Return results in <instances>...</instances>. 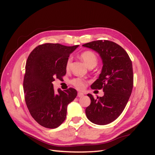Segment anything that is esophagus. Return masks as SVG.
I'll return each instance as SVG.
<instances>
[{
	"instance_id": "obj_1",
	"label": "esophagus",
	"mask_w": 155,
	"mask_h": 155,
	"mask_svg": "<svg viewBox=\"0 0 155 155\" xmlns=\"http://www.w3.org/2000/svg\"><path fill=\"white\" fill-rule=\"evenodd\" d=\"M83 96H84V93H81V92H78V97H82Z\"/></svg>"
}]
</instances>
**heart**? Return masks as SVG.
<instances>
[{
  "label": "heart",
  "instance_id": "b5f03b06",
  "mask_svg": "<svg viewBox=\"0 0 155 155\" xmlns=\"http://www.w3.org/2000/svg\"><path fill=\"white\" fill-rule=\"evenodd\" d=\"M81 57L88 67H95L97 64L98 58L97 55L93 52L90 51H84L81 53ZM71 61L72 58H68L67 61V64H66V67H67V69L70 67ZM71 83L75 87H77L78 89H83V88L85 87V85H86V82L81 78H75L72 80Z\"/></svg>",
  "mask_w": 155,
  "mask_h": 155
}]
</instances>
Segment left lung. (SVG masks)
<instances>
[{
    "label": "left lung",
    "instance_id": "left-lung-1",
    "mask_svg": "<svg viewBox=\"0 0 155 155\" xmlns=\"http://www.w3.org/2000/svg\"><path fill=\"white\" fill-rule=\"evenodd\" d=\"M96 51L103 62L98 79L91 84L93 89L103 88L104 96L94 99L88 94L91 104L85 110L87 117L98 125L109 124L123 113L132 93V61L120 46L109 41H96L83 45Z\"/></svg>",
    "mask_w": 155,
    "mask_h": 155
}]
</instances>
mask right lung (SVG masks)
I'll use <instances>...</instances> for the list:
<instances>
[{
	"mask_svg": "<svg viewBox=\"0 0 155 155\" xmlns=\"http://www.w3.org/2000/svg\"><path fill=\"white\" fill-rule=\"evenodd\" d=\"M78 47L46 43L36 47L27 58L23 82L25 102L32 118L45 128L60 126L68 104L77 97L72 88L55 92L52 82L66 74L67 61Z\"/></svg>",
	"mask_w": 155,
	"mask_h": 155,
	"instance_id": "1",
	"label": "right lung"
}]
</instances>
